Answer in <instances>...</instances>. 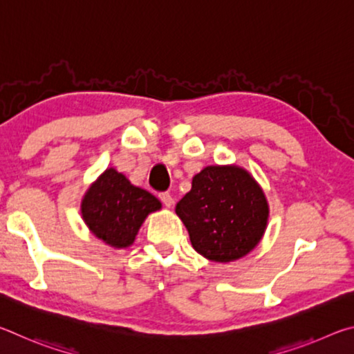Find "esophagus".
Segmentation results:
<instances>
[{
  "mask_svg": "<svg viewBox=\"0 0 354 354\" xmlns=\"http://www.w3.org/2000/svg\"><path fill=\"white\" fill-rule=\"evenodd\" d=\"M159 198H160V201L164 203L165 207H171V205H173V198H171V195L169 194V192H164V194H160V195H159Z\"/></svg>",
  "mask_w": 354,
  "mask_h": 354,
  "instance_id": "1",
  "label": "esophagus"
}]
</instances>
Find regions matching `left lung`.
Returning a JSON list of instances; mask_svg holds the SVG:
<instances>
[{
  "label": "left lung",
  "mask_w": 354,
  "mask_h": 354,
  "mask_svg": "<svg viewBox=\"0 0 354 354\" xmlns=\"http://www.w3.org/2000/svg\"><path fill=\"white\" fill-rule=\"evenodd\" d=\"M176 215L196 253L220 263L242 259L267 230V196L241 165H207L192 179V189L176 205Z\"/></svg>",
  "instance_id": "obj_1"
}]
</instances>
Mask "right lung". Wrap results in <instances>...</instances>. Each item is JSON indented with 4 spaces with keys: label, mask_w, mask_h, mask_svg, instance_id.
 Here are the masks:
<instances>
[{
    "label": "right lung",
    "mask_w": 354,
    "mask_h": 354,
    "mask_svg": "<svg viewBox=\"0 0 354 354\" xmlns=\"http://www.w3.org/2000/svg\"><path fill=\"white\" fill-rule=\"evenodd\" d=\"M162 207L148 190L131 184L113 167L88 185L81 200V215L88 231L115 250L134 243L143 221Z\"/></svg>",
    "instance_id": "1"
}]
</instances>
